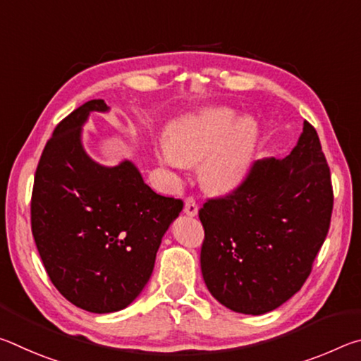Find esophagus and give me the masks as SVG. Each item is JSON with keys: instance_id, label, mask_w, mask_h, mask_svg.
I'll use <instances>...</instances> for the list:
<instances>
[{"instance_id": "1", "label": "esophagus", "mask_w": 361, "mask_h": 361, "mask_svg": "<svg viewBox=\"0 0 361 361\" xmlns=\"http://www.w3.org/2000/svg\"><path fill=\"white\" fill-rule=\"evenodd\" d=\"M197 212H199V205H197V202H195V199L188 197L186 202H185V213H186V215L195 216V215H197Z\"/></svg>"}]
</instances>
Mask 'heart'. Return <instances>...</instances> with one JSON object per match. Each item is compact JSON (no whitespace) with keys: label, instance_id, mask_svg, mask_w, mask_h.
<instances>
[{"label":"heart","instance_id":"heart-1","mask_svg":"<svg viewBox=\"0 0 361 361\" xmlns=\"http://www.w3.org/2000/svg\"><path fill=\"white\" fill-rule=\"evenodd\" d=\"M237 116L228 108H213L185 122L170 143H164L161 161L181 170L186 164L202 161L204 183L213 191H229L247 175L252 159L255 133L248 121L234 130Z\"/></svg>","mask_w":361,"mask_h":361}]
</instances>
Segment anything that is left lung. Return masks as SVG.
<instances>
[{
	"label": "left lung",
	"instance_id": "left-lung-1",
	"mask_svg": "<svg viewBox=\"0 0 361 361\" xmlns=\"http://www.w3.org/2000/svg\"><path fill=\"white\" fill-rule=\"evenodd\" d=\"M331 173L312 124L283 159L256 161L243 181L199 210L200 269L212 296L234 312L261 315L301 290L326 239Z\"/></svg>",
	"mask_w": 361,
	"mask_h": 361
}]
</instances>
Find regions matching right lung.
Returning <instances> with one entry per match:
<instances>
[{"mask_svg":"<svg viewBox=\"0 0 361 361\" xmlns=\"http://www.w3.org/2000/svg\"><path fill=\"white\" fill-rule=\"evenodd\" d=\"M90 100L57 124L36 167L32 232L54 286L94 314L118 312L135 299L183 200L156 194L130 161L94 162L81 145Z\"/></svg>","mask_w":361,"mask_h":361,"instance_id":"1","label":"right lung"}]
</instances>
